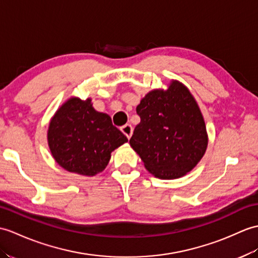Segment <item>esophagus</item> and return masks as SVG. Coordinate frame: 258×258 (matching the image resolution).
I'll list each match as a JSON object with an SVG mask.
<instances>
[{
    "label": "esophagus",
    "mask_w": 258,
    "mask_h": 258,
    "mask_svg": "<svg viewBox=\"0 0 258 258\" xmlns=\"http://www.w3.org/2000/svg\"><path fill=\"white\" fill-rule=\"evenodd\" d=\"M121 131H122V133H123L125 136H126L128 140L131 139L132 134H133V127H132L130 124H125V125H123V126L121 127Z\"/></svg>",
    "instance_id": "obj_1"
}]
</instances>
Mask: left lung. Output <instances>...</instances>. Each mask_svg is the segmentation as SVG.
Listing matches in <instances>:
<instances>
[{
    "label": "left lung",
    "mask_w": 258,
    "mask_h": 258,
    "mask_svg": "<svg viewBox=\"0 0 258 258\" xmlns=\"http://www.w3.org/2000/svg\"><path fill=\"white\" fill-rule=\"evenodd\" d=\"M141 122L130 144L145 168L160 179H177L192 170L205 155L208 134L194 95L172 80L167 90H153L136 107Z\"/></svg>",
    "instance_id": "obj_1"
}]
</instances>
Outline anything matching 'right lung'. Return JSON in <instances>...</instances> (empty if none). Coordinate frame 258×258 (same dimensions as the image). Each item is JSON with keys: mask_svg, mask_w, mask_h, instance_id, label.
I'll list each match as a JSON object with an SVG mask.
<instances>
[{"mask_svg": "<svg viewBox=\"0 0 258 258\" xmlns=\"http://www.w3.org/2000/svg\"><path fill=\"white\" fill-rule=\"evenodd\" d=\"M47 140L63 169L88 177L103 171L111 153L128 141L106 113L93 109L90 98L66 101L51 118Z\"/></svg>", "mask_w": 258, "mask_h": 258, "instance_id": "right-lung-1", "label": "right lung"}]
</instances>
